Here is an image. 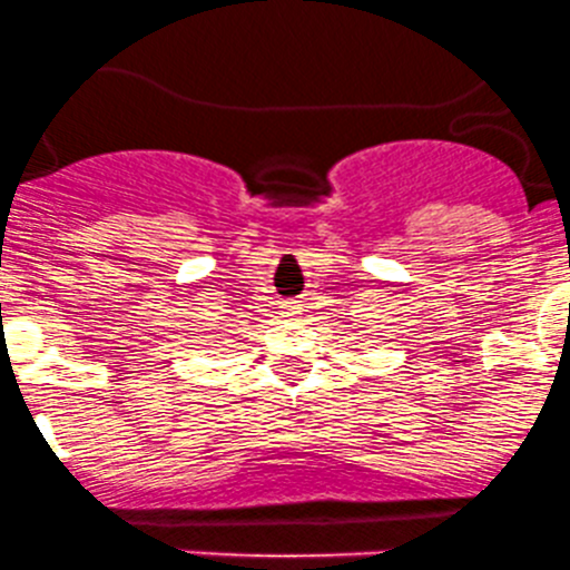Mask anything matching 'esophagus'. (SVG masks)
Segmentation results:
<instances>
[{
  "label": "esophagus",
  "instance_id": "34e87169",
  "mask_svg": "<svg viewBox=\"0 0 570 570\" xmlns=\"http://www.w3.org/2000/svg\"><path fill=\"white\" fill-rule=\"evenodd\" d=\"M283 309H285V317H298V315H302V307H298V304H293V302H287Z\"/></svg>",
  "mask_w": 570,
  "mask_h": 570
}]
</instances>
